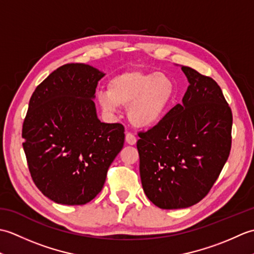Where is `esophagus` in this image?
<instances>
[{
    "label": "esophagus",
    "mask_w": 254,
    "mask_h": 254,
    "mask_svg": "<svg viewBox=\"0 0 254 254\" xmlns=\"http://www.w3.org/2000/svg\"><path fill=\"white\" fill-rule=\"evenodd\" d=\"M126 142L128 145H135L136 144V137L133 135L132 133H127L126 135Z\"/></svg>",
    "instance_id": "obj_1"
}]
</instances>
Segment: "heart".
I'll return each instance as SVG.
<instances>
[{
	"mask_svg": "<svg viewBox=\"0 0 254 254\" xmlns=\"http://www.w3.org/2000/svg\"><path fill=\"white\" fill-rule=\"evenodd\" d=\"M175 94V83L167 74L131 69L112 77L98 100L102 109L109 112L117 111L119 106L127 107L132 126L147 128L165 117Z\"/></svg>",
	"mask_w": 254,
	"mask_h": 254,
	"instance_id": "1",
	"label": "heart"
}]
</instances>
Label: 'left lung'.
I'll list each match as a JSON object with an SVG mask.
<instances>
[{
	"label": "left lung",
	"mask_w": 254,
	"mask_h": 254,
	"mask_svg": "<svg viewBox=\"0 0 254 254\" xmlns=\"http://www.w3.org/2000/svg\"><path fill=\"white\" fill-rule=\"evenodd\" d=\"M189 87L137 141L143 190L163 209L190 207L212 189L228 159L233 113L218 84L181 66Z\"/></svg>",
	"instance_id": "1"
}]
</instances>
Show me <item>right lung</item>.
I'll return each mask as SVG.
<instances>
[{"mask_svg":"<svg viewBox=\"0 0 254 254\" xmlns=\"http://www.w3.org/2000/svg\"><path fill=\"white\" fill-rule=\"evenodd\" d=\"M105 76L71 63L37 86L23 124V147L32 180L44 195L64 205L90 202L124 144V127L97 117L96 87Z\"/></svg>","mask_w":254,"mask_h":254,"instance_id":"right-lung-1","label":"right lung"}]
</instances>
